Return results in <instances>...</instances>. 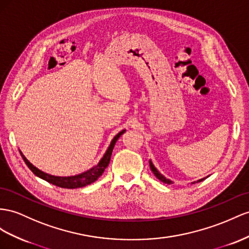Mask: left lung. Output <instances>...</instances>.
Wrapping results in <instances>:
<instances>
[{
  "instance_id": "8db88e82",
  "label": "left lung",
  "mask_w": 249,
  "mask_h": 249,
  "mask_svg": "<svg viewBox=\"0 0 249 249\" xmlns=\"http://www.w3.org/2000/svg\"><path fill=\"white\" fill-rule=\"evenodd\" d=\"M149 166H150V169H151V171L152 173H154V175L158 178L159 180L160 181H162L163 183H165V184H173V181H170L169 179H167V178H165L162 174H160L158 171V169L155 167V165L152 164V162H151V160H149ZM204 179H201V180H197L196 182H194L193 184H195V183H199V182H201V181H203Z\"/></svg>"
}]
</instances>
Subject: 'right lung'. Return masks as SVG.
<instances>
[{
    "label": "right lung",
    "mask_w": 249,
    "mask_h": 249,
    "mask_svg": "<svg viewBox=\"0 0 249 249\" xmlns=\"http://www.w3.org/2000/svg\"><path fill=\"white\" fill-rule=\"evenodd\" d=\"M125 131H126L125 129H123L122 131H120L118 135L112 139V141L110 142L109 147L107 148L105 155L103 156V158L101 159V161L97 165H95V166H93L90 169H88L87 171H84V173L75 175V176L58 177V176H53V175L44 173V171L40 170L39 168H36L35 165L31 164L27 160V159L25 158V156L22 154V151L20 149H18V151H20L23 160H24L25 163H26L28 168L31 171H33V173L36 177H39V178H41V179L47 181L48 183L53 184V185L62 187V188H68V189L80 188V187H84L86 185H89V184L95 182L102 176V174L104 173L105 168L108 166V164H109L112 150H113L114 145H116V142L118 141L119 138L122 136Z\"/></svg>",
    "instance_id": "obj_1"
}]
</instances>
